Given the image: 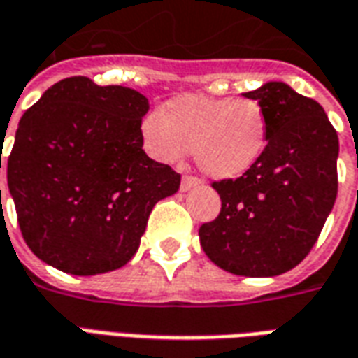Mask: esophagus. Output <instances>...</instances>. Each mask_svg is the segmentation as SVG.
Listing matches in <instances>:
<instances>
[{"instance_id":"34e87169","label":"esophagus","mask_w":358,"mask_h":358,"mask_svg":"<svg viewBox=\"0 0 358 358\" xmlns=\"http://www.w3.org/2000/svg\"><path fill=\"white\" fill-rule=\"evenodd\" d=\"M201 186V180L195 178V176H184L182 178V184H180V189L182 192H189V189H194V187Z\"/></svg>"}]
</instances>
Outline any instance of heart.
I'll list each match as a JSON object with an SVG mask.
<instances>
[{
    "mask_svg": "<svg viewBox=\"0 0 358 358\" xmlns=\"http://www.w3.org/2000/svg\"><path fill=\"white\" fill-rule=\"evenodd\" d=\"M148 153L174 164L194 153L197 169L213 180L240 178L268 145V118L253 99H217L186 94L164 103L141 122Z\"/></svg>",
    "mask_w": 358,
    "mask_h": 358,
    "instance_id": "heart-1",
    "label": "heart"
}]
</instances>
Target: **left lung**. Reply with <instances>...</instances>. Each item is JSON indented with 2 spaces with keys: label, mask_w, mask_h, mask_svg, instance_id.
I'll use <instances>...</instances> for the list:
<instances>
[{
  "label": "left lung",
  "mask_w": 358,
  "mask_h": 358,
  "mask_svg": "<svg viewBox=\"0 0 358 358\" xmlns=\"http://www.w3.org/2000/svg\"><path fill=\"white\" fill-rule=\"evenodd\" d=\"M268 118L261 161L236 180L213 187L222 209L199 228L205 255L238 276L268 278L308 255L338 195V134L322 105L285 82L243 94Z\"/></svg>",
  "instance_id": "1"
}]
</instances>
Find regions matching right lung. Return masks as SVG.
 Segmentation results:
<instances>
[{"label": "right lung", "instance_id": "right-lung-1", "mask_svg": "<svg viewBox=\"0 0 358 358\" xmlns=\"http://www.w3.org/2000/svg\"><path fill=\"white\" fill-rule=\"evenodd\" d=\"M148 110L136 90L73 76L22 115L7 184L22 238L43 263L94 276L136 255L151 209L180 187L178 172L141 149Z\"/></svg>", "mask_w": 358, "mask_h": 358}]
</instances>
